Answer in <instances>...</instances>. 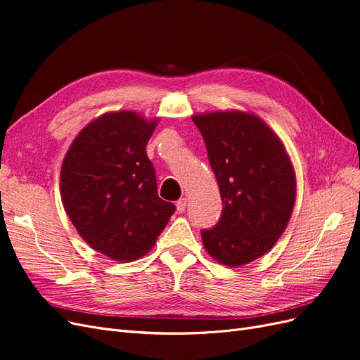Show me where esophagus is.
I'll use <instances>...</instances> for the list:
<instances>
[{"label":"esophagus","mask_w":360,"mask_h":360,"mask_svg":"<svg viewBox=\"0 0 360 360\" xmlns=\"http://www.w3.org/2000/svg\"><path fill=\"white\" fill-rule=\"evenodd\" d=\"M176 207H177V212H179V213H183L184 210H186V198H180V200L177 201Z\"/></svg>","instance_id":"34e87169"}]
</instances>
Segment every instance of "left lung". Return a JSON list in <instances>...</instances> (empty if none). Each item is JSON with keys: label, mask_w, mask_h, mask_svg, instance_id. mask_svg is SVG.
I'll return each instance as SVG.
<instances>
[{"label": "left lung", "mask_w": 360, "mask_h": 360, "mask_svg": "<svg viewBox=\"0 0 360 360\" xmlns=\"http://www.w3.org/2000/svg\"><path fill=\"white\" fill-rule=\"evenodd\" d=\"M219 184L222 213L201 230L207 252L237 267L264 255L291 217L296 177L279 138L252 114L195 115Z\"/></svg>", "instance_id": "8db88e82"}]
</instances>
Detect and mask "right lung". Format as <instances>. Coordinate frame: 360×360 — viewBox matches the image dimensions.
I'll use <instances>...</instances> for the list:
<instances>
[{
    "label": "right lung",
    "mask_w": 360,
    "mask_h": 360,
    "mask_svg": "<svg viewBox=\"0 0 360 360\" xmlns=\"http://www.w3.org/2000/svg\"><path fill=\"white\" fill-rule=\"evenodd\" d=\"M156 122L130 111L105 114L75 138L60 191L72 224L97 252L132 261L153 248L176 205L159 198L146 146Z\"/></svg>",
    "instance_id": "right-lung-1"
}]
</instances>
